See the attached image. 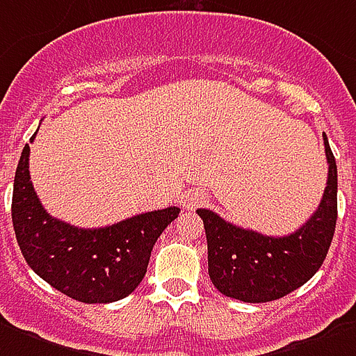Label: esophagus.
Wrapping results in <instances>:
<instances>
[{
  "label": "esophagus",
  "mask_w": 356,
  "mask_h": 356,
  "mask_svg": "<svg viewBox=\"0 0 356 356\" xmlns=\"http://www.w3.org/2000/svg\"><path fill=\"white\" fill-rule=\"evenodd\" d=\"M207 200V196H205L204 192L202 191H188L183 196V200H181V205L185 207V209H196L198 205H202Z\"/></svg>",
  "instance_id": "obj_1"
}]
</instances>
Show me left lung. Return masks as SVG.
Wrapping results in <instances>:
<instances>
[{
	"label": "left lung",
	"mask_w": 356,
	"mask_h": 356,
	"mask_svg": "<svg viewBox=\"0 0 356 356\" xmlns=\"http://www.w3.org/2000/svg\"><path fill=\"white\" fill-rule=\"evenodd\" d=\"M325 139L328 181L317 211L291 236L273 238L198 209L207 238L209 277L225 296L260 304L283 298L307 283L325 262L338 218V168Z\"/></svg>",
	"instance_id": "left-lung-1"
}]
</instances>
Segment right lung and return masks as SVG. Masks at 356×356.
<instances>
[{"mask_svg":"<svg viewBox=\"0 0 356 356\" xmlns=\"http://www.w3.org/2000/svg\"><path fill=\"white\" fill-rule=\"evenodd\" d=\"M30 143L18 160L10 205L18 247L28 266L56 291L84 304L126 298L143 281L152 247L181 209L141 213L104 228L67 225L44 211L33 191Z\"/></svg>","mask_w":356,"mask_h":356,"instance_id":"right-lung-1","label":"right lung"}]
</instances>
